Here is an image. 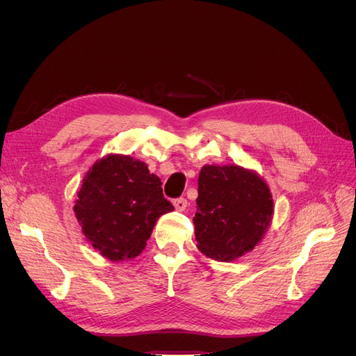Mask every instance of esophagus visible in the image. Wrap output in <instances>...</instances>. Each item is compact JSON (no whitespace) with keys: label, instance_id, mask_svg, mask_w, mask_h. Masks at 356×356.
Wrapping results in <instances>:
<instances>
[{"label":"esophagus","instance_id":"34e87169","mask_svg":"<svg viewBox=\"0 0 356 356\" xmlns=\"http://www.w3.org/2000/svg\"><path fill=\"white\" fill-rule=\"evenodd\" d=\"M174 207H175V209H177V211H179V212L186 211V208H187V200H186L184 197L175 199V200H174Z\"/></svg>","mask_w":356,"mask_h":356}]
</instances>
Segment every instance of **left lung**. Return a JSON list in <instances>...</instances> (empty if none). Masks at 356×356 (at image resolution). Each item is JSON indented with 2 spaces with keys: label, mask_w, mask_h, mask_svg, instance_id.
<instances>
[{
  "label": "left lung",
  "mask_w": 356,
  "mask_h": 356,
  "mask_svg": "<svg viewBox=\"0 0 356 356\" xmlns=\"http://www.w3.org/2000/svg\"><path fill=\"white\" fill-rule=\"evenodd\" d=\"M197 193L193 224L202 254L229 263L261 242L273 215V199L254 170L204 165Z\"/></svg>",
  "instance_id": "left-lung-1"
}]
</instances>
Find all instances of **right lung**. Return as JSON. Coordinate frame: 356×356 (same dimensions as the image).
Returning a JSON list of instances; mask_svg holds the SVG:
<instances>
[{
  "mask_svg": "<svg viewBox=\"0 0 356 356\" xmlns=\"http://www.w3.org/2000/svg\"><path fill=\"white\" fill-rule=\"evenodd\" d=\"M74 212L89 243L111 261L143 252L160 215L174 211L161 181L131 156L108 154L86 174Z\"/></svg>",
  "mask_w": 356,
  "mask_h": 356,
  "instance_id": "right-lung-1",
  "label": "right lung"
}]
</instances>
